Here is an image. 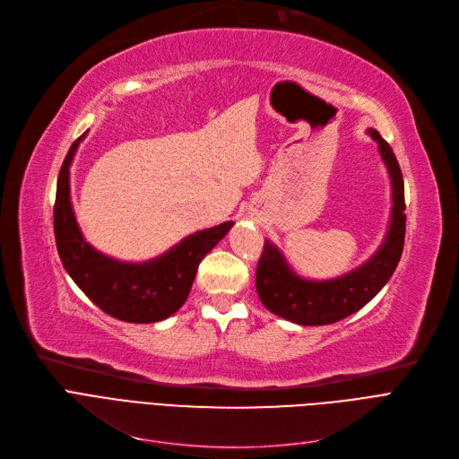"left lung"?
<instances>
[{
	"label": "left lung",
	"mask_w": 459,
	"mask_h": 459,
	"mask_svg": "<svg viewBox=\"0 0 459 459\" xmlns=\"http://www.w3.org/2000/svg\"><path fill=\"white\" fill-rule=\"evenodd\" d=\"M368 134L378 143L393 185L391 226L380 250L346 276L328 281H307L296 276L280 250L264 240L255 271L259 300L268 311L296 325L325 326L356 313L382 290L400 261L403 237H406V214H403L406 200H403L402 170L382 134L376 129H368Z\"/></svg>",
	"instance_id": "8db88e82"
}]
</instances>
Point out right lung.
Wrapping results in <instances>:
<instances>
[{"label":"right lung","mask_w":459,"mask_h":459,"mask_svg":"<svg viewBox=\"0 0 459 459\" xmlns=\"http://www.w3.org/2000/svg\"><path fill=\"white\" fill-rule=\"evenodd\" d=\"M83 137L70 146L57 179L53 231L59 257L75 285L103 313L137 325L163 320L185 304L198 264L231 230L233 222L188 235L170 252L153 261L133 264L105 257L85 242L70 204L68 169Z\"/></svg>","instance_id":"obj_1"}]
</instances>
